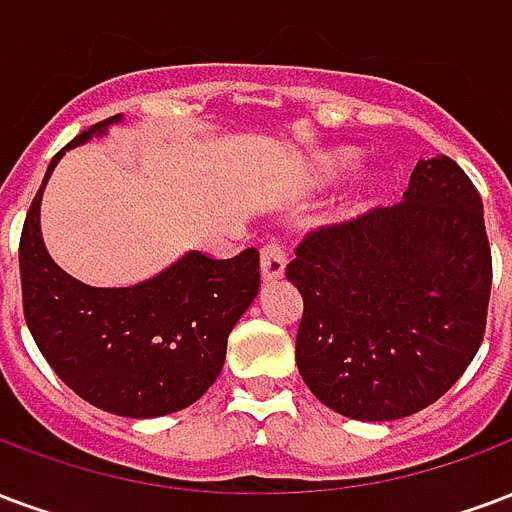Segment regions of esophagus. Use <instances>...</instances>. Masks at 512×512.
I'll return each mask as SVG.
<instances>
[{
    "label": "esophagus",
    "instance_id": "1",
    "mask_svg": "<svg viewBox=\"0 0 512 512\" xmlns=\"http://www.w3.org/2000/svg\"><path fill=\"white\" fill-rule=\"evenodd\" d=\"M287 266L285 249L279 244H266L263 252H260V276L263 282H274V279H282Z\"/></svg>",
    "mask_w": 512,
    "mask_h": 512
}]
</instances>
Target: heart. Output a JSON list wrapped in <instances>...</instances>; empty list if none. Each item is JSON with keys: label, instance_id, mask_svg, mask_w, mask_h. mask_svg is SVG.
Segmentation results:
<instances>
[{"label": "heart", "instance_id": "b5f03b06", "mask_svg": "<svg viewBox=\"0 0 512 512\" xmlns=\"http://www.w3.org/2000/svg\"><path fill=\"white\" fill-rule=\"evenodd\" d=\"M361 160V154L355 149H331V151H323L312 165V181L317 187H328V184H336L339 179H344L350 170H355ZM382 187V179L380 173H363L361 179L355 181V187L339 200V206L333 208L331 214V222H352V219H358L369 208L374 198H377V192Z\"/></svg>", "mask_w": 512, "mask_h": 512}]
</instances>
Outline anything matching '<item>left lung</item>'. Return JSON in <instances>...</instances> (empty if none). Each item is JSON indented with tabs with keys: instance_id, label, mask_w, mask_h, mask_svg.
<instances>
[{
	"instance_id": "left-lung-1",
	"label": "left lung",
	"mask_w": 512,
	"mask_h": 512,
	"mask_svg": "<svg viewBox=\"0 0 512 512\" xmlns=\"http://www.w3.org/2000/svg\"><path fill=\"white\" fill-rule=\"evenodd\" d=\"M287 279L304 298L295 363L309 391L352 420L415 415L483 342V200L450 157L420 160L404 203L309 233Z\"/></svg>"
}]
</instances>
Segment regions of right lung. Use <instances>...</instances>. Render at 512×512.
Returning a JSON list of instances; mask_svg holds the SVG:
<instances>
[{
	"mask_svg": "<svg viewBox=\"0 0 512 512\" xmlns=\"http://www.w3.org/2000/svg\"><path fill=\"white\" fill-rule=\"evenodd\" d=\"M124 116L83 130L56 154L26 214L18 263L34 342L81 399L121 418H160L203 396L225 366L227 336L260 290L257 249L211 260L189 249L130 287H92L56 266L40 230L45 184L64 154Z\"/></svg>",
	"mask_w": 512,
	"mask_h": 512,
	"instance_id": "add662e5",
	"label": "right lung"
}]
</instances>
